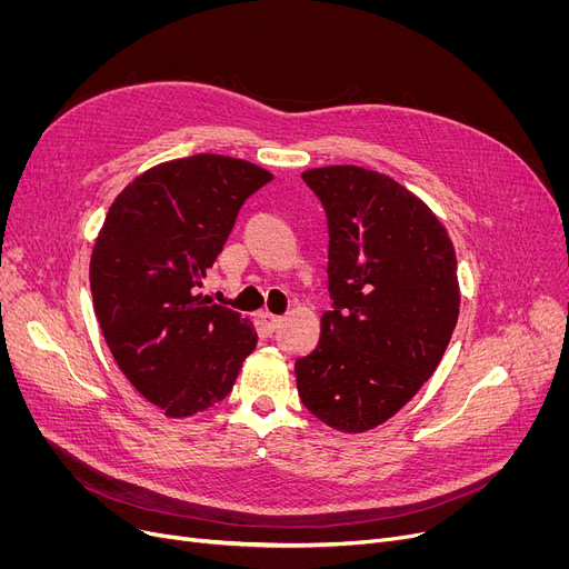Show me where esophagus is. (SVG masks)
Wrapping results in <instances>:
<instances>
[{
	"label": "esophagus",
	"mask_w": 569,
	"mask_h": 569,
	"mask_svg": "<svg viewBox=\"0 0 569 569\" xmlns=\"http://www.w3.org/2000/svg\"><path fill=\"white\" fill-rule=\"evenodd\" d=\"M258 318H260V322H262V327H264L267 332H274L277 327L281 325V320H283L281 316H274V313H269V311H260Z\"/></svg>",
	"instance_id": "obj_1"
}]
</instances>
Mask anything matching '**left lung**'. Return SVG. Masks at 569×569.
<instances>
[{
  "label": "left lung",
  "instance_id": "obj_1",
  "mask_svg": "<svg viewBox=\"0 0 569 569\" xmlns=\"http://www.w3.org/2000/svg\"><path fill=\"white\" fill-rule=\"evenodd\" d=\"M330 228L332 311L295 362L297 392L320 422L369 431L433 376L459 318L452 239L406 187L360 166L302 172Z\"/></svg>",
  "mask_w": 569,
  "mask_h": 569
}]
</instances>
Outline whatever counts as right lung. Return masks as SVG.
Masks as SVG:
<instances>
[{"label":"right lung","mask_w":569,"mask_h":569,"mask_svg":"<svg viewBox=\"0 0 569 569\" xmlns=\"http://www.w3.org/2000/svg\"><path fill=\"white\" fill-rule=\"evenodd\" d=\"M272 177L196 154L144 170L108 209L89 262L94 311L117 367L168 417L226 399L258 343L249 318L198 288L239 207Z\"/></svg>","instance_id":"1"}]
</instances>
